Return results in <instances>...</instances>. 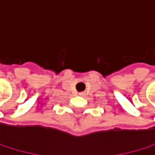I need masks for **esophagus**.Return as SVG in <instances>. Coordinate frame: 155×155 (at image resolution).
<instances>
[{"label":"esophagus","instance_id":"obj_1","mask_svg":"<svg viewBox=\"0 0 155 155\" xmlns=\"http://www.w3.org/2000/svg\"><path fill=\"white\" fill-rule=\"evenodd\" d=\"M79 95L80 96H84V92H81V93H79Z\"/></svg>","mask_w":155,"mask_h":155}]
</instances>
